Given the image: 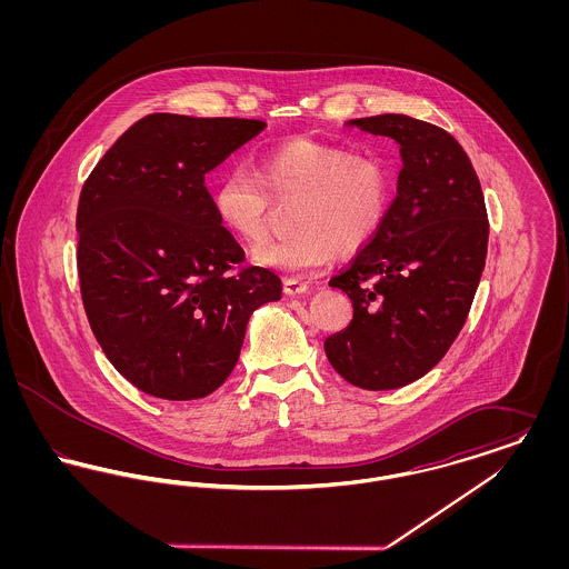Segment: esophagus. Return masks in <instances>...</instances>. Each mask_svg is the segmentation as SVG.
Masks as SVG:
<instances>
[{
    "label": "esophagus",
    "mask_w": 569,
    "mask_h": 569,
    "mask_svg": "<svg viewBox=\"0 0 569 569\" xmlns=\"http://www.w3.org/2000/svg\"><path fill=\"white\" fill-rule=\"evenodd\" d=\"M283 295L286 297H302V295H307V283H302L298 279H286L283 281Z\"/></svg>",
    "instance_id": "1"
}]
</instances>
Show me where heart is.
<instances>
[{
	"mask_svg": "<svg viewBox=\"0 0 569 569\" xmlns=\"http://www.w3.org/2000/svg\"><path fill=\"white\" fill-rule=\"evenodd\" d=\"M392 198L386 162L371 153L316 140H292L267 151L256 168L237 166L213 188L217 221L234 239H267L274 204H297L292 237L262 244L253 260L292 277L328 269L339 253L353 256L376 239Z\"/></svg>",
	"mask_w": 569,
	"mask_h": 569,
	"instance_id": "b5f03b06",
	"label": "heart"
}]
</instances>
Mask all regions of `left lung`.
<instances>
[{
  "mask_svg": "<svg viewBox=\"0 0 569 569\" xmlns=\"http://www.w3.org/2000/svg\"><path fill=\"white\" fill-rule=\"evenodd\" d=\"M348 126L390 136L403 168L378 237L330 279L353 318L325 350L346 381L392 390L427 376L459 337L487 264L485 193L457 138L433 123L388 112Z\"/></svg>",
  "mask_w": 569,
  "mask_h": 569,
  "instance_id": "left-lung-1",
  "label": "left lung"
}]
</instances>
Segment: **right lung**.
Segmentation results:
<instances>
[{"label":"right lung","instance_id":"add662e5","mask_svg":"<svg viewBox=\"0 0 569 569\" xmlns=\"http://www.w3.org/2000/svg\"><path fill=\"white\" fill-rule=\"evenodd\" d=\"M267 128L258 119L153 112L119 136L82 186L79 279L87 320L138 390L191 401L232 373L251 313L281 279L239 267L204 174Z\"/></svg>","mask_w":569,"mask_h":569}]
</instances>
